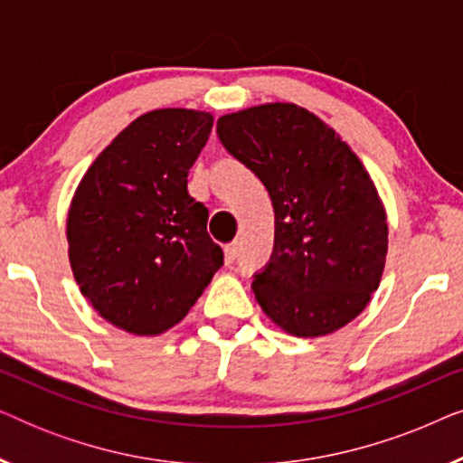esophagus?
Returning a JSON list of instances; mask_svg holds the SVG:
<instances>
[{"label":"esophagus","instance_id":"1","mask_svg":"<svg viewBox=\"0 0 463 463\" xmlns=\"http://www.w3.org/2000/svg\"><path fill=\"white\" fill-rule=\"evenodd\" d=\"M236 257H238V244H236V242L227 244V246H225V263H227V265L233 263V261H236Z\"/></svg>","mask_w":463,"mask_h":463}]
</instances>
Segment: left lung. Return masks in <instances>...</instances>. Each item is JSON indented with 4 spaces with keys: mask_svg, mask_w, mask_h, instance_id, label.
<instances>
[{
    "mask_svg": "<svg viewBox=\"0 0 463 463\" xmlns=\"http://www.w3.org/2000/svg\"><path fill=\"white\" fill-rule=\"evenodd\" d=\"M217 135L274 206V252L252 280L259 306L297 337L345 326L371 301L388 255V221L363 162L293 103L227 113Z\"/></svg>",
    "mask_w": 463,
    "mask_h": 463,
    "instance_id": "1",
    "label": "left lung"
}]
</instances>
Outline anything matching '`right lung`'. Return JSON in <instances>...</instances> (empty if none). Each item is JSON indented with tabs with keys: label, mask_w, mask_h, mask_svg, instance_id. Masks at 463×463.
<instances>
[{
	"label": "right lung",
	"mask_w": 463,
	"mask_h": 463,
	"mask_svg": "<svg viewBox=\"0 0 463 463\" xmlns=\"http://www.w3.org/2000/svg\"><path fill=\"white\" fill-rule=\"evenodd\" d=\"M213 128L195 109H156L126 126L86 170L67 217L81 295L113 326L160 335L185 318L223 265L187 175Z\"/></svg>",
	"instance_id": "1"
}]
</instances>
